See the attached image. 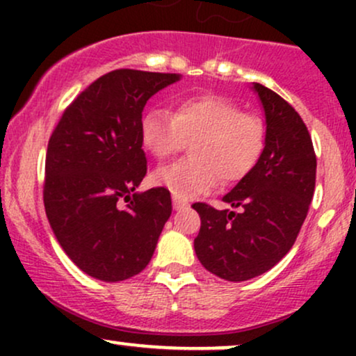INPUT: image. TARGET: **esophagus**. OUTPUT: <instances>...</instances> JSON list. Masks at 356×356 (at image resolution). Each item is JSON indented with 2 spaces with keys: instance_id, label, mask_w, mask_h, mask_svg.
<instances>
[{
  "instance_id": "34e87169",
  "label": "esophagus",
  "mask_w": 356,
  "mask_h": 356,
  "mask_svg": "<svg viewBox=\"0 0 356 356\" xmlns=\"http://www.w3.org/2000/svg\"><path fill=\"white\" fill-rule=\"evenodd\" d=\"M172 204H174L175 209H182V207L187 206V201H184V199H181V197H175V195H174Z\"/></svg>"
}]
</instances>
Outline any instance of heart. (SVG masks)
<instances>
[{
    "instance_id": "heart-1",
    "label": "heart",
    "mask_w": 356,
    "mask_h": 356,
    "mask_svg": "<svg viewBox=\"0 0 356 356\" xmlns=\"http://www.w3.org/2000/svg\"><path fill=\"white\" fill-rule=\"evenodd\" d=\"M142 144L155 159L181 152L191 142V157L161 167L154 182L175 197L191 199L220 181L234 184L254 169L266 132L259 117L243 112L219 95H195L177 102L174 113L152 108L140 122Z\"/></svg>"
}]
</instances>
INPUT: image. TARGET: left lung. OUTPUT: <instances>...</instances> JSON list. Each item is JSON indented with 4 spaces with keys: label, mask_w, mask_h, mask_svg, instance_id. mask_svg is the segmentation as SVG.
Returning a JSON list of instances; mask_svg holds the SVG:
<instances>
[{
    "label": "left lung",
    "mask_w": 356,
    "mask_h": 356,
    "mask_svg": "<svg viewBox=\"0 0 356 356\" xmlns=\"http://www.w3.org/2000/svg\"><path fill=\"white\" fill-rule=\"evenodd\" d=\"M266 113V144L254 169L222 197L236 211L194 202L199 261L212 275L246 281L286 256L300 234L316 182V154L303 118L283 97L254 83Z\"/></svg>",
    "instance_id": "8db88e82"
}]
</instances>
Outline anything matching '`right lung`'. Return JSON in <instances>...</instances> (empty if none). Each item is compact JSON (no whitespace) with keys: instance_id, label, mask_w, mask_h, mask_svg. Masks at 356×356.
<instances>
[{"instance_id":"right-lung-1","label":"right lung","mask_w":356,"mask_h":356,"mask_svg":"<svg viewBox=\"0 0 356 356\" xmlns=\"http://www.w3.org/2000/svg\"><path fill=\"white\" fill-rule=\"evenodd\" d=\"M177 80L130 68L105 73L65 108L48 140L44 209L60 246L88 276L129 280L154 254L172 202L165 187L134 192L147 174L142 110Z\"/></svg>"}]
</instances>
